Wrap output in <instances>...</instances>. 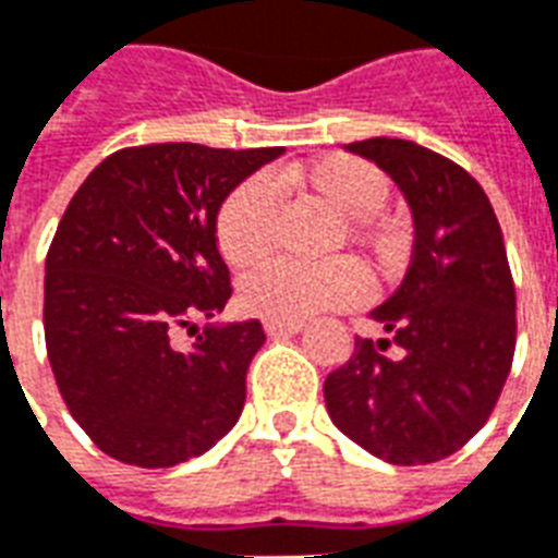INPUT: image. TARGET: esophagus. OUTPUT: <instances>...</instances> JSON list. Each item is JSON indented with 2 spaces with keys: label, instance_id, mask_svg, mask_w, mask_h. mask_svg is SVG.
Listing matches in <instances>:
<instances>
[{
  "label": "esophagus",
  "instance_id": "34e87169",
  "mask_svg": "<svg viewBox=\"0 0 558 558\" xmlns=\"http://www.w3.org/2000/svg\"><path fill=\"white\" fill-rule=\"evenodd\" d=\"M265 331L270 338H291L300 335L302 323H282V319H265Z\"/></svg>",
  "mask_w": 558,
  "mask_h": 558
}]
</instances>
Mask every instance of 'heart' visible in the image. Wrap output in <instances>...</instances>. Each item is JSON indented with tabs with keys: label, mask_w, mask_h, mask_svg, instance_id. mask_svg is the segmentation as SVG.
<instances>
[{
	"label": "heart",
	"mask_w": 558,
	"mask_h": 558,
	"mask_svg": "<svg viewBox=\"0 0 558 558\" xmlns=\"http://www.w3.org/2000/svg\"><path fill=\"white\" fill-rule=\"evenodd\" d=\"M288 183L317 194L328 209L343 218L349 239L366 241L381 262L392 258V241L366 235L364 220L381 211L390 197L387 177L366 159L331 154L288 174ZM276 192L265 177H250L232 189L218 209L215 235L223 258L235 267L256 265L274 239ZM366 279L357 265L338 258L326 265L267 262L241 282V300L253 314L282 323H302L319 311L352 308L364 300Z\"/></svg>",
	"instance_id": "b5f03b06"
}]
</instances>
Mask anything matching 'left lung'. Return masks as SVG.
<instances>
[{
    "label": "left lung",
    "mask_w": 558,
    "mask_h": 558,
    "mask_svg": "<svg viewBox=\"0 0 558 558\" xmlns=\"http://www.w3.org/2000/svg\"><path fill=\"white\" fill-rule=\"evenodd\" d=\"M392 177L413 211V256L399 291L369 311L402 349L355 352L326 378L343 434L392 465L445 460L498 404L515 355V284L489 197L465 168L408 140L347 145Z\"/></svg>",
    "instance_id": "left-lung-1"
}]
</instances>
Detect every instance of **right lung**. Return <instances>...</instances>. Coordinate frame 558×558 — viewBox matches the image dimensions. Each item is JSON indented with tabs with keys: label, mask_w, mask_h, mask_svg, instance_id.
Listing matches in <instances>:
<instances>
[{
	"label": "right lung",
	"mask_w": 558,
	"mask_h": 558,
	"mask_svg": "<svg viewBox=\"0 0 558 558\" xmlns=\"http://www.w3.org/2000/svg\"><path fill=\"white\" fill-rule=\"evenodd\" d=\"M284 148L162 142L122 148L86 177L46 256V352L69 413L104 454L142 469L201 457L239 422L258 319L174 326L232 296L215 220L223 197Z\"/></svg>",
	"instance_id": "1"
}]
</instances>
